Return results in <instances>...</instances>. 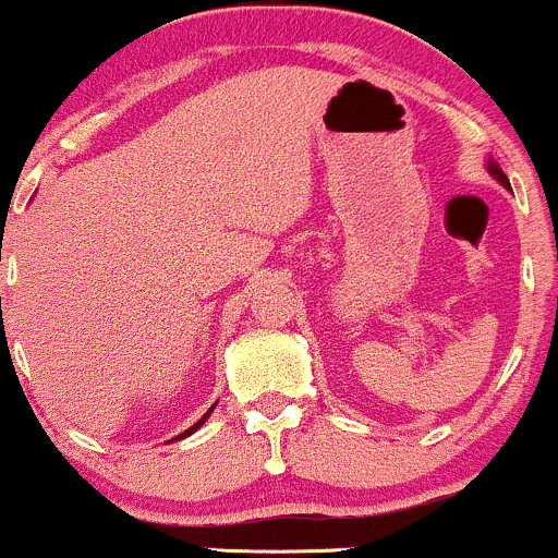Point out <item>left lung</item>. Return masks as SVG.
<instances>
[{"mask_svg": "<svg viewBox=\"0 0 558 558\" xmlns=\"http://www.w3.org/2000/svg\"><path fill=\"white\" fill-rule=\"evenodd\" d=\"M489 171H493V174H495V177H498V182H500V185L511 187V182H508V177L504 174V171H500V167H495V163H493V161H489Z\"/></svg>", "mask_w": 558, "mask_h": 558, "instance_id": "8db88e82", "label": "left lung"}]
</instances>
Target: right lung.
Returning <instances> with one entry per match:
<instances>
[{"label":"right lung","mask_w":558,"mask_h":558,"mask_svg":"<svg viewBox=\"0 0 558 558\" xmlns=\"http://www.w3.org/2000/svg\"><path fill=\"white\" fill-rule=\"evenodd\" d=\"M211 410H214V408H211ZM211 410H209V413H206V415H204V418H201V421H198V424H193V426H190V428H187V432H185V434H180V437H177V439H185V437H190V434H193V432H195V428H201V424H204V421H206V418H209V415H211Z\"/></svg>","instance_id":"obj_1"}]
</instances>
